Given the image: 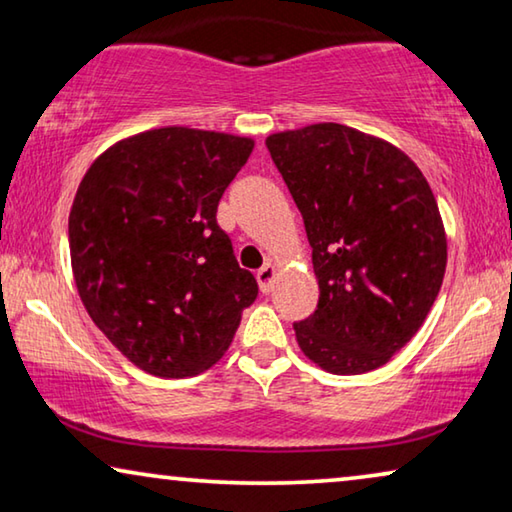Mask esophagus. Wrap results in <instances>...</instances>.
Here are the masks:
<instances>
[{
    "label": "esophagus",
    "mask_w": 512,
    "mask_h": 512,
    "mask_svg": "<svg viewBox=\"0 0 512 512\" xmlns=\"http://www.w3.org/2000/svg\"><path fill=\"white\" fill-rule=\"evenodd\" d=\"M256 279H258V286H261L263 293H270L274 286V279H277V267H274L272 263H265L261 270L256 272Z\"/></svg>",
    "instance_id": "obj_1"
}]
</instances>
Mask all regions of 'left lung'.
I'll list each match as a JSON object with an SVG mask.
<instances>
[{"mask_svg": "<svg viewBox=\"0 0 512 512\" xmlns=\"http://www.w3.org/2000/svg\"><path fill=\"white\" fill-rule=\"evenodd\" d=\"M302 212L320 297L295 322L306 357L336 375L387 364L419 332L446 270V235L419 167L341 123L267 137Z\"/></svg>", "mask_w": 512, "mask_h": 512, "instance_id": "obj_1", "label": "left lung"}]
</instances>
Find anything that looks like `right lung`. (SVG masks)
Wrapping results in <instances>:
<instances>
[{"mask_svg": "<svg viewBox=\"0 0 512 512\" xmlns=\"http://www.w3.org/2000/svg\"><path fill=\"white\" fill-rule=\"evenodd\" d=\"M254 141L148 130L86 171L68 217L75 286L91 320L141 371L190 377L224 355L258 283L217 224Z\"/></svg>", "mask_w": 512, "mask_h": 512, "instance_id": "1", "label": "right lung"}]
</instances>
